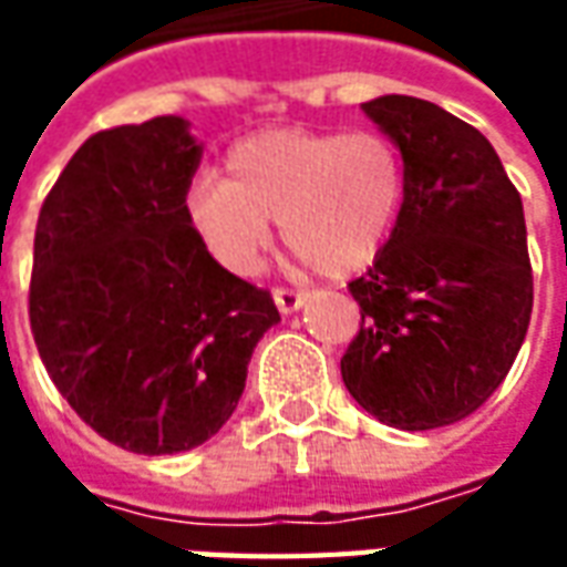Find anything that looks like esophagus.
Listing matches in <instances>:
<instances>
[{"mask_svg": "<svg viewBox=\"0 0 567 567\" xmlns=\"http://www.w3.org/2000/svg\"><path fill=\"white\" fill-rule=\"evenodd\" d=\"M272 300H276V307H279L282 316H291V312H297L307 303V295L295 291V288H272Z\"/></svg>", "mask_w": 567, "mask_h": 567, "instance_id": "esophagus-1", "label": "esophagus"}]
</instances>
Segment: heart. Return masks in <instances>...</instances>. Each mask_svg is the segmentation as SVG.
Masks as SVG:
<instances>
[{"instance_id": "b5f03b06", "label": "heart", "mask_w": 567, "mask_h": 567, "mask_svg": "<svg viewBox=\"0 0 567 567\" xmlns=\"http://www.w3.org/2000/svg\"><path fill=\"white\" fill-rule=\"evenodd\" d=\"M227 178L187 187V221L230 272L258 270L279 221L285 246L324 276L368 267L406 197L404 154L380 130H267L236 142Z\"/></svg>"}]
</instances>
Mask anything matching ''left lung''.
<instances>
[{
	"label": "left lung",
	"instance_id": "left-lung-1",
	"mask_svg": "<svg viewBox=\"0 0 567 567\" xmlns=\"http://www.w3.org/2000/svg\"><path fill=\"white\" fill-rule=\"evenodd\" d=\"M361 109L404 154L406 197L373 267L349 282L361 328L340 373L385 425H452L492 398L528 331L523 199L462 117L398 93Z\"/></svg>",
	"mask_w": 567,
	"mask_h": 567
}]
</instances>
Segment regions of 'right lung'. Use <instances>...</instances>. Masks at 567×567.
Segmentation results:
<instances>
[{"mask_svg": "<svg viewBox=\"0 0 567 567\" xmlns=\"http://www.w3.org/2000/svg\"><path fill=\"white\" fill-rule=\"evenodd\" d=\"M203 148L185 117L103 130L44 197L30 328L56 392L121 450L173 455L234 416L270 291L224 270L187 221Z\"/></svg>", "mask_w": 567, "mask_h": 567, "instance_id": "1", "label": "right lung"}]
</instances>
